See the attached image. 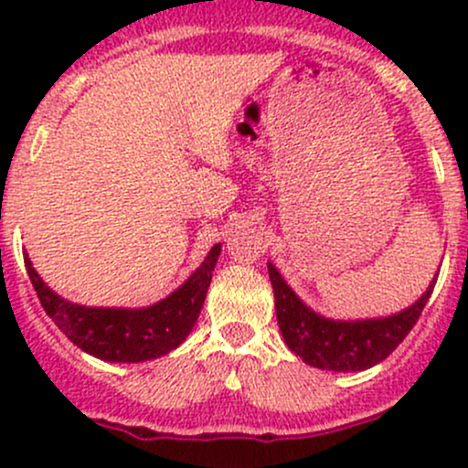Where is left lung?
Returning a JSON list of instances; mask_svg holds the SVG:
<instances>
[{
  "label": "left lung",
  "instance_id": "1",
  "mask_svg": "<svg viewBox=\"0 0 468 468\" xmlns=\"http://www.w3.org/2000/svg\"><path fill=\"white\" fill-rule=\"evenodd\" d=\"M269 281L273 287V303L282 339L294 356L305 365L325 371H365L385 360L405 335L417 324L426 308L437 276L431 281L421 296L400 313L387 317L367 319H333L314 313L290 285L276 264L267 262Z\"/></svg>",
  "mask_w": 468,
  "mask_h": 468
}]
</instances>
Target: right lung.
I'll return each instance as SVG.
<instances>
[{
  "instance_id": "obj_1",
  "label": "right lung",
  "mask_w": 468,
  "mask_h": 468,
  "mask_svg": "<svg viewBox=\"0 0 468 468\" xmlns=\"http://www.w3.org/2000/svg\"><path fill=\"white\" fill-rule=\"evenodd\" d=\"M221 244L207 251L204 262L165 299L144 308H94L72 303L56 294L25 253L27 273L45 313L88 356L103 362H146L181 346L195 328L210 287Z\"/></svg>"
}]
</instances>
